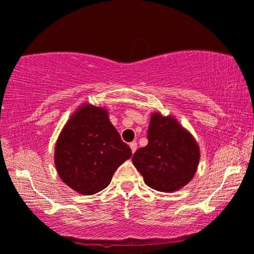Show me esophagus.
<instances>
[{"instance_id":"1","label":"esophagus","mask_w":254,"mask_h":254,"mask_svg":"<svg viewBox=\"0 0 254 254\" xmlns=\"http://www.w3.org/2000/svg\"><path fill=\"white\" fill-rule=\"evenodd\" d=\"M130 147H131V151H132V153H134V152H136V150H137V143H136V141H131Z\"/></svg>"}]
</instances>
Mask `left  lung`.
<instances>
[{
  "mask_svg": "<svg viewBox=\"0 0 254 254\" xmlns=\"http://www.w3.org/2000/svg\"><path fill=\"white\" fill-rule=\"evenodd\" d=\"M148 144L132 157L145 184L159 191H177L194 178L200 148L194 137L172 116L152 114Z\"/></svg>",
  "mask_w": 254,
  "mask_h": 254,
  "instance_id": "8db88e82",
  "label": "left lung"
}]
</instances>
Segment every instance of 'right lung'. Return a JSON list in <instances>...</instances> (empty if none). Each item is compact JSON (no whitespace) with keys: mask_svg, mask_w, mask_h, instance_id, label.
I'll list each match as a JSON object with an SVG mask.
<instances>
[{"mask_svg":"<svg viewBox=\"0 0 254 254\" xmlns=\"http://www.w3.org/2000/svg\"><path fill=\"white\" fill-rule=\"evenodd\" d=\"M132 152L110 123L104 108L83 104L69 118L57 140L54 162L59 177L83 195L110 184L115 171Z\"/></svg>","mask_w":254,"mask_h":254,"instance_id":"obj_1","label":"right lung"}]
</instances>
